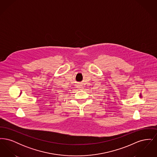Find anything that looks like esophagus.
<instances>
[{
  "label": "esophagus",
  "mask_w": 157,
  "mask_h": 157,
  "mask_svg": "<svg viewBox=\"0 0 157 157\" xmlns=\"http://www.w3.org/2000/svg\"><path fill=\"white\" fill-rule=\"evenodd\" d=\"M83 86H82V85H81V84H78V85H77V88L79 89V90H82L83 89Z\"/></svg>",
  "instance_id": "1"
}]
</instances>
